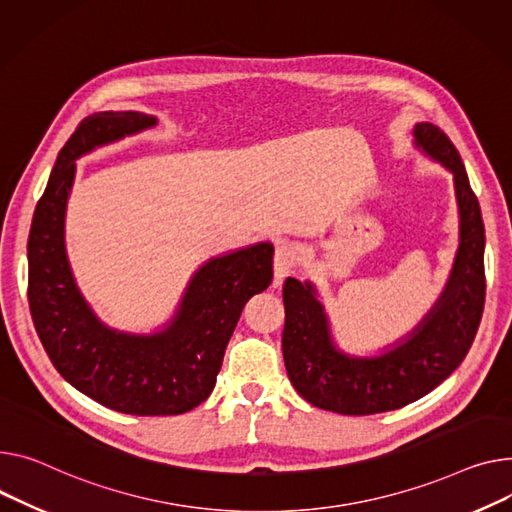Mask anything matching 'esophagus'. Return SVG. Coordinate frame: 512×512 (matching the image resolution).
I'll return each instance as SVG.
<instances>
[{
  "label": "esophagus",
  "mask_w": 512,
  "mask_h": 512,
  "mask_svg": "<svg viewBox=\"0 0 512 512\" xmlns=\"http://www.w3.org/2000/svg\"><path fill=\"white\" fill-rule=\"evenodd\" d=\"M296 265V251L292 245L282 243L276 247V255H274V274H276V286L282 284V280L290 274Z\"/></svg>",
  "instance_id": "esophagus-1"
}]
</instances>
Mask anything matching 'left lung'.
<instances>
[{"label": "left lung", "instance_id": "left-lung-1", "mask_svg": "<svg viewBox=\"0 0 512 512\" xmlns=\"http://www.w3.org/2000/svg\"><path fill=\"white\" fill-rule=\"evenodd\" d=\"M414 146L453 175L459 249L451 276L422 321L374 356H356L339 348L315 284L286 280V370L294 389L321 410L370 416L418 401L463 362L478 333L486 300V234L478 197L471 191L457 148L440 127L416 123Z\"/></svg>", "mask_w": 512, "mask_h": 512}]
</instances>
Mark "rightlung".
I'll use <instances>...</instances> for the list:
<instances>
[{
  "label": "right lung",
  "instance_id": "right-lung-1",
  "mask_svg": "<svg viewBox=\"0 0 512 512\" xmlns=\"http://www.w3.org/2000/svg\"><path fill=\"white\" fill-rule=\"evenodd\" d=\"M156 123L138 111L86 117L55 160L28 234V304L45 352L80 393L131 416H177L206 401L247 300L274 278V245L255 243L203 263L173 319L152 333L115 329L92 311L65 251L76 160Z\"/></svg>",
  "mask_w": 512,
  "mask_h": 512
}]
</instances>
